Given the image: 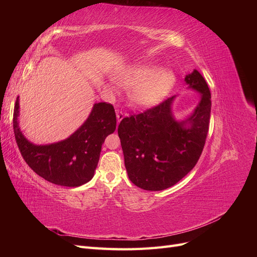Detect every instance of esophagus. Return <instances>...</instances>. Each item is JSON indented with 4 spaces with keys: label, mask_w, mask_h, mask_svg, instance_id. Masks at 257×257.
I'll return each instance as SVG.
<instances>
[{
    "label": "esophagus",
    "mask_w": 257,
    "mask_h": 257,
    "mask_svg": "<svg viewBox=\"0 0 257 257\" xmlns=\"http://www.w3.org/2000/svg\"><path fill=\"white\" fill-rule=\"evenodd\" d=\"M115 114H116V120H118V123H119L124 118V113L122 111H120L119 109H116Z\"/></svg>",
    "instance_id": "34e87169"
}]
</instances>
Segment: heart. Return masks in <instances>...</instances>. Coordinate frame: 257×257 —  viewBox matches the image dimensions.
<instances>
[{"label":"heart","instance_id":"obj_1","mask_svg":"<svg viewBox=\"0 0 257 257\" xmlns=\"http://www.w3.org/2000/svg\"><path fill=\"white\" fill-rule=\"evenodd\" d=\"M174 79V74L168 69L157 71L154 66L143 65L124 77L123 82L133 87L132 98L138 106L150 107L166 95Z\"/></svg>","mask_w":257,"mask_h":257}]
</instances>
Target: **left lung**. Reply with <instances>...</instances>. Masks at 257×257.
Here are the masks:
<instances>
[{"label":"left lung","mask_w":257,"mask_h":257,"mask_svg":"<svg viewBox=\"0 0 257 257\" xmlns=\"http://www.w3.org/2000/svg\"><path fill=\"white\" fill-rule=\"evenodd\" d=\"M190 88L201 93L195 111L182 122L172 113L175 96L143 112L125 116L118 126L130 180L147 191L175 185L196 165L203 152L211 112V93L196 69L186 75ZM186 123L190 126L186 128Z\"/></svg>","instance_id":"obj_1"}]
</instances>
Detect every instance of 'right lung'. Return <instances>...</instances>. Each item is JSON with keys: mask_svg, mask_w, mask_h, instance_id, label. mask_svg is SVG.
<instances>
[{"mask_svg": "<svg viewBox=\"0 0 257 257\" xmlns=\"http://www.w3.org/2000/svg\"><path fill=\"white\" fill-rule=\"evenodd\" d=\"M19 99L14 108L15 139L23 160L38 176L51 183L79 186L90 181L99 160L105 138L116 125L114 108L109 103H97L82 125L65 141L35 146L28 142L18 126Z\"/></svg>", "mask_w": 257, "mask_h": 257, "instance_id": "1", "label": "right lung"}]
</instances>
